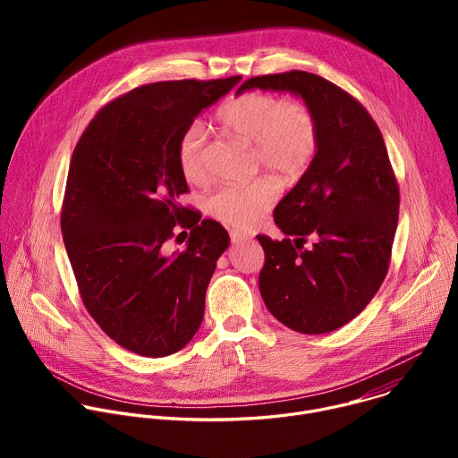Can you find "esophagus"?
<instances>
[{
  "instance_id": "34e87169",
  "label": "esophagus",
  "mask_w": 458,
  "mask_h": 458,
  "mask_svg": "<svg viewBox=\"0 0 458 458\" xmlns=\"http://www.w3.org/2000/svg\"><path fill=\"white\" fill-rule=\"evenodd\" d=\"M230 239H232V242L235 244V242H242V241H250L251 237L248 235V233H242V232H230Z\"/></svg>"
}]
</instances>
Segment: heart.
<instances>
[{"label": "heart", "mask_w": 458, "mask_h": 458, "mask_svg": "<svg viewBox=\"0 0 458 458\" xmlns=\"http://www.w3.org/2000/svg\"><path fill=\"white\" fill-rule=\"evenodd\" d=\"M219 124L228 132L253 145L255 165L283 179H295L306 172L318 147V126L313 110L297 98L248 92L226 101L217 110ZM177 166L188 182H205L207 136L199 123L188 124L175 148ZM279 186L270 177L246 184H226L216 190L208 212L221 223L246 230L255 226L274 207Z\"/></svg>", "instance_id": "1"}]
</instances>
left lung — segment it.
I'll use <instances>...</instances> for the list:
<instances>
[{
	"label": "left lung",
	"instance_id": "left-lung-1",
	"mask_svg": "<svg viewBox=\"0 0 458 458\" xmlns=\"http://www.w3.org/2000/svg\"><path fill=\"white\" fill-rule=\"evenodd\" d=\"M251 89L292 92L317 117L315 157L274 210L288 239L257 235L265 250L259 290L290 330L328 334L368 306L387 274L399 184L377 123L332 81L290 71L250 78L237 94ZM308 236L314 246L302 250Z\"/></svg>",
	"mask_w": 458,
	"mask_h": 458
}]
</instances>
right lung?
Wrapping results in <instances>:
<instances>
[{
    "instance_id": "1",
    "label": "right lung",
    "mask_w": 458,
    "mask_h": 458,
    "mask_svg": "<svg viewBox=\"0 0 458 458\" xmlns=\"http://www.w3.org/2000/svg\"><path fill=\"white\" fill-rule=\"evenodd\" d=\"M241 76L161 81L105 105L81 134L61 208L80 295L99 328L143 357H166L199 330L228 232L177 205L188 191L175 148L182 130ZM191 230L182 252L164 242Z\"/></svg>"
}]
</instances>
